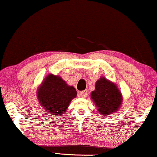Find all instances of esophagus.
<instances>
[{"instance_id":"1","label":"esophagus","mask_w":157,"mask_h":157,"mask_svg":"<svg viewBox=\"0 0 157 157\" xmlns=\"http://www.w3.org/2000/svg\"><path fill=\"white\" fill-rule=\"evenodd\" d=\"M78 95L81 98H85L86 96L88 95V91H87V90H84V91H80L78 93Z\"/></svg>"}]
</instances>
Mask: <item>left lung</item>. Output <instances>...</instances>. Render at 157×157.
<instances>
[{
    "instance_id": "1",
    "label": "left lung",
    "mask_w": 157,
    "mask_h": 157,
    "mask_svg": "<svg viewBox=\"0 0 157 157\" xmlns=\"http://www.w3.org/2000/svg\"><path fill=\"white\" fill-rule=\"evenodd\" d=\"M91 98L98 112L105 117L114 114L119 111L123 100L121 91L116 84L104 77L96 82L95 90L91 92Z\"/></svg>"
}]
</instances>
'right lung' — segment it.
Instances as JSON below:
<instances>
[{
  "label": "right lung",
  "mask_w": 157,
  "mask_h": 157,
  "mask_svg": "<svg viewBox=\"0 0 157 157\" xmlns=\"http://www.w3.org/2000/svg\"><path fill=\"white\" fill-rule=\"evenodd\" d=\"M77 92L74 87L68 86L59 76L48 74L38 88L37 97L46 112L56 117L65 113Z\"/></svg>",
  "instance_id": "right-lung-1"
}]
</instances>
